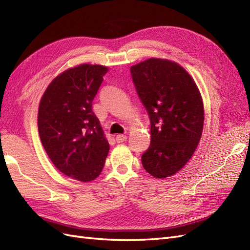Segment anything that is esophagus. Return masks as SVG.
I'll list each match as a JSON object with an SVG mask.
<instances>
[{
    "instance_id": "1",
    "label": "esophagus",
    "mask_w": 250,
    "mask_h": 250,
    "mask_svg": "<svg viewBox=\"0 0 250 250\" xmlns=\"http://www.w3.org/2000/svg\"><path fill=\"white\" fill-rule=\"evenodd\" d=\"M126 140H127V137H126V135H124V134H118L117 137H116V141L118 143H123Z\"/></svg>"
}]
</instances>
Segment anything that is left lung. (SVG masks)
Here are the masks:
<instances>
[{
    "label": "left lung",
    "instance_id": "left-lung-1",
    "mask_svg": "<svg viewBox=\"0 0 250 250\" xmlns=\"http://www.w3.org/2000/svg\"><path fill=\"white\" fill-rule=\"evenodd\" d=\"M130 72L151 124L143 167L156 178L172 176L185 167L201 139L202 97L191 75L169 59L149 58Z\"/></svg>",
    "mask_w": 250,
    "mask_h": 250
}]
</instances>
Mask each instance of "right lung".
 <instances>
[{
	"label": "right lung",
	"mask_w": 250,
	"mask_h": 250,
	"mask_svg": "<svg viewBox=\"0 0 250 250\" xmlns=\"http://www.w3.org/2000/svg\"><path fill=\"white\" fill-rule=\"evenodd\" d=\"M108 67L83 63L51 81L42 97L37 126L42 146L64 175L87 183L100 175L109 151L92 105Z\"/></svg>",
	"instance_id": "1"
}]
</instances>
